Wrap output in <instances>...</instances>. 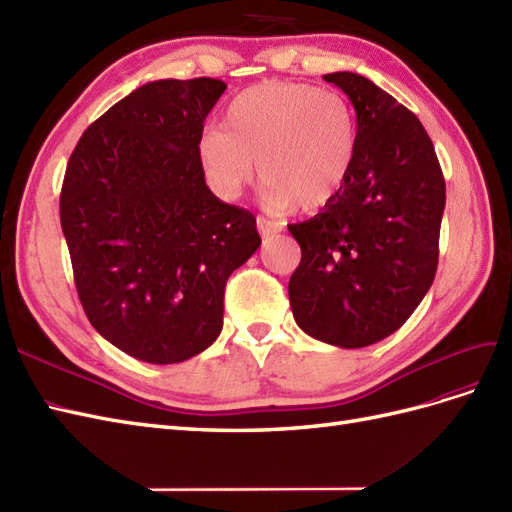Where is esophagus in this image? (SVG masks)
<instances>
[{
    "instance_id": "esophagus-1",
    "label": "esophagus",
    "mask_w": 512,
    "mask_h": 512,
    "mask_svg": "<svg viewBox=\"0 0 512 512\" xmlns=\"http://www.w3.org/2000/svg\"><path fill=\"white\" fill-rule=\"evenodd\" d=\"M257 229H259V235H261V238H272L274 233H279V227L274 225L272 220L264 218V216H259V218H257Z\"/></svg>"
}]
</instances>
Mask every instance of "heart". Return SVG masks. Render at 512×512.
Listing matches in <instances>:
<instances>
[{"instance_id":"1","label":"heart","mask_w":512,"mask_h":512,"mask_svg":"<svg viewBox=\"0 0 512 512\" xmlns=\"http://www.w3.org/2000/svg\"><path fill=\"white\" fill-rule=\"evenodd\" d=\"M357 157V121L333 88L272 80L244 88L225 112V129H207L199 160L209 183L227 199L255 179L277 207L318 212L350 179Z\"/></svg>"}]
</instances>
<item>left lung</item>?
Returning a JSON list of instances; mask_svg holds the SVG:
<instances>
[{
  "label": "left lung",
  "instance_id": "obj_1",
  "mask_svg": "<svg viewBox=\"0 0 512 512\" xmlns=\"http://www.w3.org/2000/svg\"><path fill=\"white\" fill-rule=\"evenodd\" d=\"M324 80L355 106L357 157L331 205L287 225L303 253L287 290L307 335L363 348L398 331L435 281L445 179L411 110L363 75Z\"/></svg>",
  "mask_w": 512,
  "mask_h": 512
}]
</instances>
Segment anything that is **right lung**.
<instances>
[{"instance_id": "right-lung-1", "label": "right lung", "mask_w": 512, "mask_h": 512, "mask_svg": "<svg viewBox=\"0 0 512 512\" xmlns=\"http://www.w3.org/2000/svg\"><path fill=\"white\" fill-rule=\"evenodd\" d=\"M227 84L149 82L90 125L60 192L77 296L101 337L147 363L216 342L225 285L261 238L248 209L207 188L203 121Z\"/></svg>"}]
</instances>
